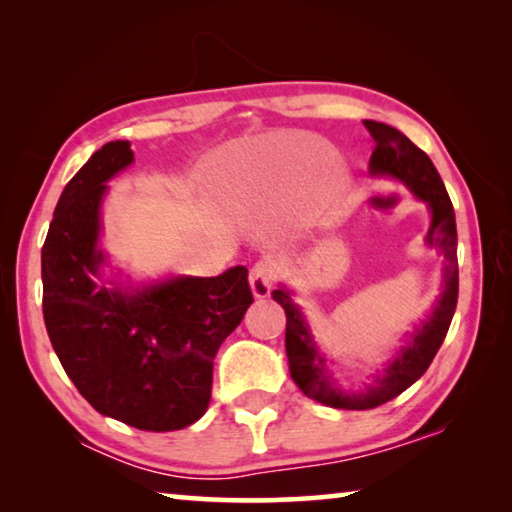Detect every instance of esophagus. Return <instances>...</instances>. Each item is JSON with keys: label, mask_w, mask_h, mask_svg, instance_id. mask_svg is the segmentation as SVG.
Masks as SVG:
<instances>
[{"label": "esophagus", "mask_w": 512, "mask_h": 512, "mask_svg": "<svg viewBox=\"0 0 512 512\" xmlns=\"http://www.w3.org/2000/svg\"><path fill=\"white\" fill-rule=\"evenodd\" d=\"M275 264L273 262H257L253 268H250V289H253L255 298H266L268 293L273 291L275 284Z\"/></svg>", "instance_id": "esophagus-1"}]
</instances>
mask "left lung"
<instances>
[{
	"label": "left lung",
	"instance_id": "8db88e82",
	"mask_svg": "<svg viewBox=\"0 0 512 512\" xmlns=\"http://www.w3.org/2000/svg\"><path fill=\"white\" fill-rule=\"evenodd\" d=\"M375 140V149L370 155L372 176H395L411 187V192L422 198L431 207V228L427 232V244L443 250L445 271H443V293L433 307L429 320H424L418 332L411 334L397 357L388 363L375 384L363 388L359 393H345L334 386L329 377L323 354L311 341L305 318L300 309L293 305L289 291L275 289L271 296L282 305L287 314V357L291 377L298 388L311 400H316L332 409L363 411L375 409L379 404L395 400L406 388L415 384L433 357L443 345L449 323H452L456 302H458V259H456V216L454 205L440 180L436 167L429 155L418 149L409 137L397 128L381 124V121H363Z\"/></svg>",
	"mask_w": 512,
	"mask_h": 512
}]
</instances>
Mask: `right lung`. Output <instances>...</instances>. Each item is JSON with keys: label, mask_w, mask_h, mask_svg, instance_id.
<instances>
[{"label": "right lung", "mask_w": 512, "mask_h": 512, "mask_svg": "<svg viewBox=\"0 0 512 512\" xmlns=\"http://www.w3.org/2000/svg\"><path fill=\"white\" fill-rule=\"evenodd\" d=\"M131 162V142H108L65 185L42 246V314L67 377L94 409L142 431H176L207 411L214 357L253 291L246 266L135 293L97 284L101 196Z\"/></svg>", "instance_id": "right-lung-1"}]
</instances>
